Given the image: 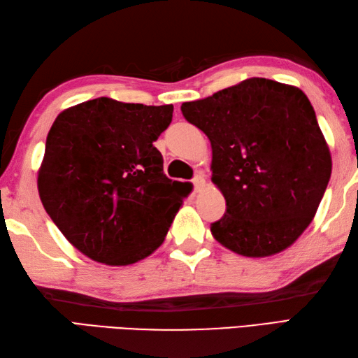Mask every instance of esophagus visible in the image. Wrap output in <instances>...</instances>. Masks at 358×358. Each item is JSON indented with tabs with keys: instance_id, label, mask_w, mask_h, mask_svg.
Masks as SVG:
<instances>
[{
	"instance_id": "obj_1",
	"label": "esophagus",
	"mask_w": 358,
	"mask_h": 358,
	"mask_svg": "<svg viewBox=\"0 0 358 358\" xmlns=\"http://www.w3.org/2000/svg\"><path fill=\"white\" fill-rule=\"evenodd\" d=\"M192 183H194L195 191H196V192H200L201 189L204 187V185H206V181H204V177H203V175H196V177L192 180Z\"/></svg>"
}]
</instances>
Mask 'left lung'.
I'll return each mask as SVG.
<instances>
[{"instance_id":"obj_1","label":"left lung","mask_w":358,"mask_h":358,"mask_svg":"<svg viewBox=\"0 0 358 358\" xmlns=\"http://www.w3.org/2000/svg\"><path fill=\"white\" fill-rule=\"evenodd\" d=\"M181 112L208 135L212 183L226 200L224 215L210 224L214 238L245 257L291 246L313 222L332 171L303 90L249 78L183 103Z\"/></svg>"}]
</instances>
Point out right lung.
Returning <instances> with one entry per match:
<instances>
[{
	"label": "right lung",
	"mask_w": 358,
	"mask_h": 358,
	"mask_svg": "<svg viewBox=\"0 0 358 358\" xmlns=\"http://www.w3.org/2000/svg\"><path fill=\"white\" fill-rule=\"evenodd\" d=\"M172 112V104L101 96L53 121L38 192L52 222L94 262L127 266L150 255L191 194V186L166 177L154 146Z\"/></svg>",
	"instance_id": "add662e5"
}]
</instances>
